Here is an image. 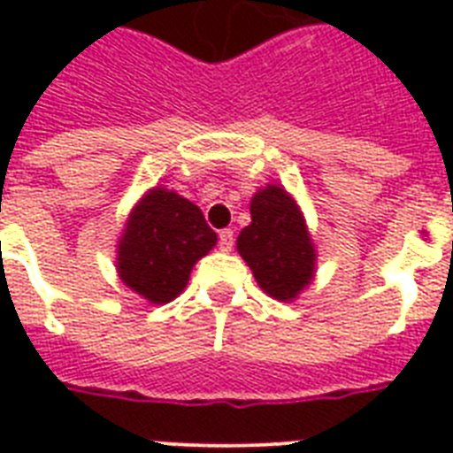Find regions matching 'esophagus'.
Returning a JSON list of instances; mask_svg holds the SVG:
<instances>
[{
    "mask_svg": "<svg viewBox=\"0 0 453 453\" xmlns=\"http://www.w3.org/2000/svg\"><path fill=\"white\" fill-rule=\"evenodd\" d=\"M234 244V234L233 230H220L219 233V247L220 251H230Z\"/></svg>",
    "mask_w": 453,
    "mask_h": 453,
    "instance_id": "34e87169",
    "label": "esophagus"
}]
</instances>
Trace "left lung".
Segmentation results:
<instances>
[{
    "instance_id": "left-lung-1",
    "label": "left lung",
    "mask_w": 453,
    "mask_h": 453,
    "mask_svg": "<svg viewBox=\"0 0 453 453\" xmlns=\"http://www.w3.org/2000/svg\"><path fill=\"white\" fill-rule=\"evenodd\" d=\"M237 251L256 282L277 301H294L315 277V244L301 209L280 185L251 197V223L237 237Z\"/></svg>"
}]
</instances>
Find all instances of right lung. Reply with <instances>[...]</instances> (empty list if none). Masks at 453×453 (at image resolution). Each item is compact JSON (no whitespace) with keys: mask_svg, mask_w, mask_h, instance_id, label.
<instances>
[{"mask_svg":"<svg viewBox=\"0 0 453 453\" xmlns=\"http://www.w3.org/2000/svg\"><path fill=\"white\" fill-rule=\"evenodd\" d=\"M197 204L166 188H152L134 206L117 247V273L150 303H169L185 289L192 265L216 247Z\"/></svg>","mask_w":453,"mask_h":453,"instance_id":"right-lung-1","label":"right lung"}]
</instances>
